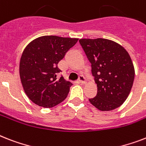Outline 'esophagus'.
Returning <instances> with one entry per match:
<instances>
[{
  "mask_svg": "<svg viewBox=\"0 0 146 146\" xmlns=\"http://www.w3.org/2000/svg\"><path fill=\"white\" fill-rule=\"evenodd\" d=\"M79 82H80L82 84H85L86 82V79L85 78V76H79Z\"/></svg>",
  "mask_w": 146,
  "mask_h": 146,
  "instance_id": "obj_1",
  "label": "esophagus"
}]
</instances>
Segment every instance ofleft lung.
<instances>
[{"label": "left lung", "instance_id": "8db88e82", "mask_svg": "<svg viewBox=\"0 0 146 146\" xmlns=\"http://www.w3.org/2000/svg\"><path fill=\"white\" fill-rule=\"evenodd\" d=\"M94 77L98 93L90 103L101 111H110L123 104L134 80L135 71L128 52L117 42L106 39H81Z\"/></svg>", "mask_w": 146, "mask_h": 146}]
</instances>
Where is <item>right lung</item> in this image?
<instances>
[{
	"label": "right lung",
	"instance_id": "1",
	"mask_svg": "<svg viewBox=\"0 0 146 146\" xmlns=\"http://www.w3.org/2000/svg\"><path fill=\"white\" fill-rule=\"evenodd\" d=\"M79 39L44 36L25 48L19 64L20 79L28 98L40 106L51 108L67 98L73 84L65 81L58 64Z\"/></svg>",
	"mask_w": 146,
	"mask_h": 146
}]
</instances>
